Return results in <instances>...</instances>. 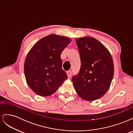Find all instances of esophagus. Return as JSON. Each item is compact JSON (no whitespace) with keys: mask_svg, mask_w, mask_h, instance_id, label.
I'll list each match as a JSON object with an SVG mask.
<instances>
[{"mask_svg":"<svg viewBox=\"0 0 133 133\" xmlns=\"http://www.w3.org/2000/svg\"><path fill=\"white\" fill-rule=\"evenodd\" d=\"M66 74H67V75H68V78L70 79L71 76V71H68L66 72Z\"/></svg>","mask_w":133,"mask_h":133,"instance_id":"esophagus-1","label":"esophagus"}]
</instances>
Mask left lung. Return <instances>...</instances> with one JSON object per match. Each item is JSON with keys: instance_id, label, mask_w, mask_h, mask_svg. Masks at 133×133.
Here are the masks:
<instances>
[{"instance_id": "obj_1", "label": "left lung", "mask_w": 133, "mask_h": 133, "mask_svg": "<svg viewBox=\"0 0 133 133\" xmlns=\"http://www.w3.org/2000/svg\"><path fill=\"white\" fill-rule=\"evenodd\" d=\"M81 66L72 78L75 89L80 98L93 101L105 94L114 76V63L110 52L98 40L83 37L75 40Z\"/></svg>"}]
</instances>
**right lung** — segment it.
Segmentation results:
<instances>
[{
    "mask_svg": "<svg viewBox=\"0 0 133 133\" xmlns=\"http://www.w3.org/2000/svg\"><path fill=\"white\" fill-rule=\"evenodd\" d=\"M70 42L69 38L50 34L31 48L24 70L27 84L35 93L42 96L52 95L67 79L60 55Z\"/></svg>",
    "mask_w": 133,
    "mask_h": 133,
    "instance_id": "right-lung-1",
    "label": "right lung"
}]
</instances>
